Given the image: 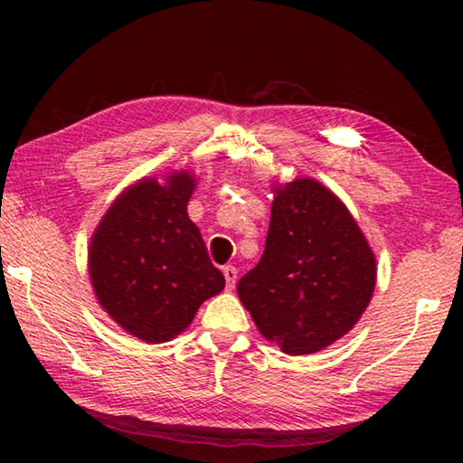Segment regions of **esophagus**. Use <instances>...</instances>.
I'll return each instance as SVG.
<instances>
[{
	"label": "esophagus",
	"mask_w": 463,
	"mask_h": 463,
	"mask_svg": "<svg viewBox=\"0 0 463 463\" xmlns=\"http://www.w3.org/2000/svg\"><path fill=\"white\" fill-rule=\"evenodd\" d=\"M222 273H224V279H226V288L232 289L234 284H237V269H234L232 265H226Z\"/></svg>",
	"instance_id": "34e87169"
}]
</instances>
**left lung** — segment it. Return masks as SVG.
Masks as SVG:
<instances>
[{
	"label": "left lung",
	"instance_id": "obj_1",
	"mask_svg": "<svg viewBox=\"0 0 463 463\" xmlns=\"http://www.w3.org/2000/svg\"><path fill=\"white\" fill-rule=\"evenodd\" d=\"M260 263L237 292L260 333L288 355L347 335L372 300L375 257L347 206L310 177L273 187Z\"/></svg>",
	"mask_w": 463,
	"mask_h": 463
}]
</instances>
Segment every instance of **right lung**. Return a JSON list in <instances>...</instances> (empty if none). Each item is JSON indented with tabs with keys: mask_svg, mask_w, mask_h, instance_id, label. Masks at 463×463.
<instances>
[{
	"mask_svg": "<svg viewBox=\"0 0 463 463\" xmlns=\"http://www.w3.org/2000/svg\"><path fill=\"white\" fill-rule=\"evenodd\" d=\"M194 174L143 177L124 190L90 242L93 292L109 318L145 343H165L192 323L224 276L190 216Z\"/></svg>",
	"mask_w": 463,
	"mask_h": 463,
	"instance_id": "right-lung-1",
	"label": "right lung"
}]
</instances>
